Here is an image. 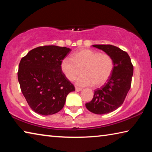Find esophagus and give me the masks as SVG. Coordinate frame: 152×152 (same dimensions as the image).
I'll return each instance as SVG.
<instances>
[{
	"instance_id": "34e87169",
	"label": "esophagus",
	"mask_w": 152,
	"mask_h": 152,
	"mask_svg": "<svg viewBox=\"0 0 152 152\" xmlns=\"http://www.w3.org/2000/svg\"><path fill=\"white\" fill-rule=\"evenodd\" d=\"M82 88H80V87H78V86H76V91L77 92H80L82 91Z\"/></svg>"
}]
</instances>
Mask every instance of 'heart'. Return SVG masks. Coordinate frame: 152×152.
<instances>
[{
	"instance_id": "b5f03b06",
	"label": "heart",
	"mask_w": 152,
	"mask_h": 152,
	"mask_svg": "<svg viewBox=\"0 0 152 152\" xmlns=\"http://www.w3.org/2000/svg\"><path fill=\"white\" fill-rule=\"evenodd\" d=\"M114 67L113 60L107 53L82 49L74 52L72 58L65 57L61 60L60 68L69 80H73L82 68V75L76 79V84L80 86H101L111 75Z\"/></svg>"
}]
</instances>
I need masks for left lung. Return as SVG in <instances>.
Instances as JSON below:
<instances>
[{"mask_svg": "<svg viewBox=\"0 0 152 152\" xmlns=\"http://www.w3.org/2000/svg\"><path fill=\"white\" fill-rule=\"evenodd\" d=\"M112 58L114 67L107 83L96 89L92 101L86 103L90 111L97 115L109 113L118 109L125 101L132 85L133 66L126 51L112 45H93Z\"/></svg>", "mask_w": 152, "mask_h": 152, "instance_id": "8db88e82", "label": "left lung"}]
</instances>
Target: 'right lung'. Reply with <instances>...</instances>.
I'll list each match as a JSON object with an SVG mask.
<instances>
[{
  "mask_svg": "<svg viewBox=\"0 0 152 152\" xmlns=\"http://www.w3.org/2000/svg\"><path fill=\"white\" fill-rule=\"evenodd\" d=\"M71 51L56 45L40 46L28 52L19 65L18 80L33 111L51 115L60 111L75 87L60 68L61 60Z\"/></svg>",
  "mask_w": 152,
  "mask_h": 152,
  "instance_id": "obj_1",
  "label": "right lung"
}]
</instances>
